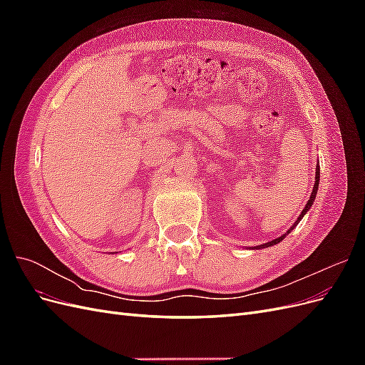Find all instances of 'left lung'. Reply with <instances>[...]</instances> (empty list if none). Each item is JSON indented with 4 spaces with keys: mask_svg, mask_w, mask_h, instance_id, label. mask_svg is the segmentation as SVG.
Masks as SVG:
<instances>
[{
    "mask_svg": "<svg viewBox=\"0 0 365 365\" xmlns=\"http://www.w3.org/2000/svg\"><path fill=\"white\" fill-rule=\"evenodd\" d=\"M318 184H319V165L317 164V170H315V184H314V190H312V193H311V197H309V201H307V204H306V207L303 208V212H302V215L300 216H298V219L295 220V224L288 230V231H286V233L283 235V236H280V237H277V239H274V240H271V242H268V244H263V245H259V247H256L257 250H260V248H268V247H272V245H275V244H279V242H282L283 239H284V236L286 235H289L291 233V231L294 230V227L298 224V222H300V220H302V217L309 212V208H311L312 207V204H314V201H315V196H317V190H318Z\"/></svg>",
    "mask_w": 365,
    "mask_h": 365,
    "instance_id": "8db88e82",
    "label": "left lung"
}]
</instances>
